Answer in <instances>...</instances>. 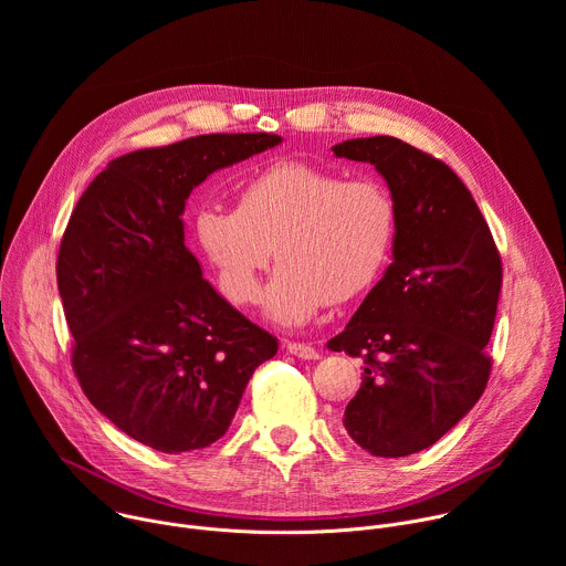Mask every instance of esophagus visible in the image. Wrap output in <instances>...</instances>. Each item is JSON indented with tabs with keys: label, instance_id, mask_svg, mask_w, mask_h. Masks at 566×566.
<instances>
[{
	"label": "esophagus",
	"instance_id": "esophagus-1",
	"mask_svg": "<svg viewBox=\"0 0 566 566\" xmlns=\"http://www.w3.org/2000/svg\"><path fill=\"white\" fill-rule=\"evenodd\" d=\"M286 349H289V354H293L297 358H304V360L319 358L317 349L313 345H308V343H286Z\"/></svg>",
	"mask_w": 566,
	"mask_h": 566
}]
</instances>
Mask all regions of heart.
Returning <instances> with one entry per match:
<instances>
[{"label": "heart", "mask_w": 566, "mask_h": 566, "mask_svg": "<svg viewBox=\"0 0 566 566\" xmlns=\"http://www.w3.org/2000/svg\"><path fill=\"white\" fill-rule=\"evenodd\" d=\"M195 239L239 306L258 302L275 249L282 266L266 311L302 325L327 302H352L376 284L396 241V203L380 181L280 160L241 184L234 210L199 208Z\"/></svg>", "instance_id": "obj_1"}]
</instances>
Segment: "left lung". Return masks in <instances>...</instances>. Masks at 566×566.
Wrapping results in <instances>:
<instances>
[{"mask_svg":"<svg viewBox=\"0 0 566 566\" xmlns=\"http://www.w3.org/2000/svg\"><path fill=\"white\" fill-rule=\"evenodd\" d=\"M396 203L394 262L332 352L363 358L345 430L374 457H408L454 428L489 385L502 258L472 195L441 158L394 136L352 138Z\"/></svg>","mask_w":566,"mask_h":566,"instance_id":"left-lung-1","label":"left lung"}]
</instances>
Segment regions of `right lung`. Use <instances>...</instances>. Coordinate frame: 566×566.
<instances>
[{
    "instance_id": "1",
    "label": "right lung",
    "mask_w": 566,
    "mask_h": 566,
    "mask_svg": "<svg viewBox=\"0 0 566 566\" xmlns=\"http://www.w3.org/2000/svg\"><path fill=\"white\" fill-rule=\"evenodd\" d=\"M277 134H203L129 151L77 199L57 253L71 367L127 437L179 454L221 439L277 338L232 308L184 244L192 188L275 147Z\"/></svg>"
}]
</instances>
